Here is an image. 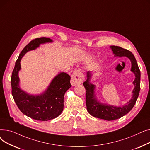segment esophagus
Instances as JSON below:
<instances>
[{
  "mask_svg": "<svg viewBox=\"0 0 150 150\" xmlns=\"http://www.w3.org/2000/svg\"><path fill=\"white\" fill-rule=\"evenodd\" d=\"M83 81V76L80 69L75 70L71 77V83L72 85L80 84Z\"/></svg>",
  "mask_w": 150,
  "mask_h": 150,
  "instance_id": "34e87169",
  "label": "esophagus"
}]
</instances>
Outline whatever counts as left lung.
<instances>
[{
    "mask_svg": "<svg viewBox=\"0 0 150 150\" xmlns=\"http://www.w3.org/2000/svg\"><path fill=\"white\" fill-rule=\"evenodd\" d=\"M110 47L113 51L114 57H127L130 59L131 62V71L134 74L135 80L132 83L134 85V88L132 91V97L130 100L122 107L114 106L101 103L97 101L94 93L96 85L90 82L92 76L91 72L89 71L87 72V80L83 83V85L86 89V105L88 111L93 117L108 121L120 119L128 114L136 104L140 89V71L134 54L130 51L119 46L111 45Z\"/></svg>",
    "mask_w": 150,
    "mask_h": 150,
    "instance_id": "1",
    "label": "left lung"
}]
</instances>
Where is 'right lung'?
Wrapping results in <instances>:
<instances>
[{
	"label": "right lung",
	"instance_id": "right-lung-1",
	"mask_svg": "<svg viewBox=\"0 0 150 150\" xmlns=\"http://www.w3.org/2000/svg\"><path fill=\"white\" fill-rule=\"evenodd\" d=\"M52 42V39L45 37L30 41L21 52L11 75V92L16 104L23 114L36 120L47 121L59 116L64 108V94L72 86L70 76L61 72L53 78L48 88L41 95H30L19 87L18 73L23 55L30 50L36 49L40 44Z\"/></svg>",
	"mask_w": 150,
	"mask_h": 150
}]
</instances>
